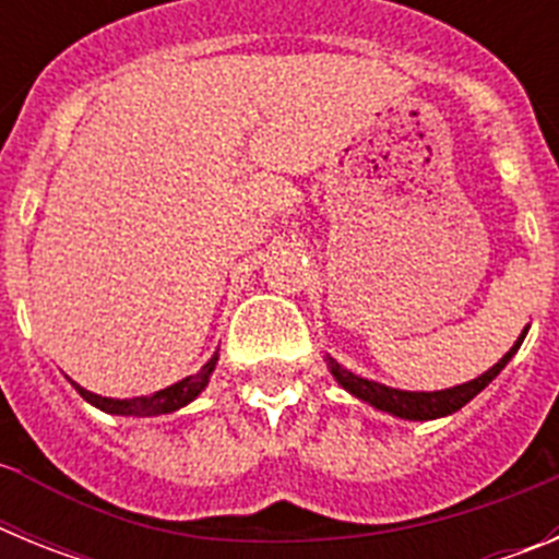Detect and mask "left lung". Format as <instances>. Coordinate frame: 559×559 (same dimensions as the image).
I'll return each instance as SVG.
<instances>
[{
    "mask_svg": "<svg viewBox=\"0 0 559 559\" xmlns=\"http://www.w3.org/2000/svg\"><path fill=\"white\" fill-rule=\"evenodd\" d=\"M523 335H526V330H523L521 338L512 344L510 353L503 355L496 367L487 369L481 378L471 380V383H462V386L445 389V392H400V389L380 386V383H374V380L358 378V374H353L349 369L338 367L333 358H328V364H330V372L335 374V380H338L341 386L347 389L349 394H355V397L364 400V403H369V406L403 419H437V417H445V414L459 412L464 403H471V400L476 397V394L481 392V389L487 386V383H490V380L496 378L507 364H510V358L518 353V347H521Z\"/></svg>",
    "mask_w": 559,
    "mask_h": 559,
    "instance_id": "1",
    "label": "left lung"
}]
</instances>
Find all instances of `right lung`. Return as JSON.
Here are the masks:
<instances>
[{"instance_id":"right-lung-1","label":"right lung","mask_w":559,"mask_h":559,"mask_svg":"<svg viewBox=\"0 0 559 559\" xmlns=\"http://www.w3.org/2000/svg\"><path fill=\"white\" fill-rule=\"evenodd\" d=\"M215 360H218V355H212V358L206 360L204 367H201L195 374L179 380V383H173V386L162 389V392L151 394V397L111 400V397H100V394L86 392V389L78 386V383H75V389L81 392L83 400H88L92 406L103 408V412H108V414H126V417H156V414L176 412V408L187 406L190 400L199 397L201 389H204L206 380H210L212 369H215Z\"/></svg>"}]
</instances>
